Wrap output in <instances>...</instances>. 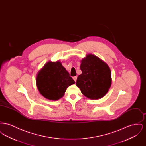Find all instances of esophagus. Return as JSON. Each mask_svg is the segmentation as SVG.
I'll use <instances>...</instances> for the list:
<instances>
[{
    "label": "esophagus",
    "mask_w": 146,
    "mask_h": 146,
    "mask_svg": "<svg viewBox=\"0 0 146 146\" xmlns=\"http://www.w3.org/2000/svg\"><path fill=\"white\" fill-rule=\"evenodd\" d=\"M73 79H74V81H75V82H76V79H77V76H74V77H73Z\"/></svg>",
    "instance_id": "1"
}]
</instances>
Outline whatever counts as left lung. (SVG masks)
Returning <instances> with one entry per match:
<instances>
[{"mask_svg":"<svg viewBox=\"0 0 146 146\" xmlns=\"http://www.w3.org/2000/svg\"><path fill=\"white\" fill-rule=\"evenodd\" d=\"M82 73L78 76L76 85L85 96L92 100L104 97L111 84L110 68L96 56L89 54L81 61Z\"/></svg>","mask_w":146,"mask_h":146,"instance_id":"obj_1","label":"left lung"}]
</instances>
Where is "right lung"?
Instances as JSON below:
<instances>
[{"mask_svg":"<svg viewBox=\"0 0 146 146\" xmlns=\"http://www.w3.org/2000/svg\"><path fill=\"white\" fill-rule=\"evenodd\" d=\"M75 83L60 61L46 63L37 74L36 84L42 95L50 100L63 97L66 89Z\"/></svg>","mask_w":146,"mask_h":146,"instance_id":"1","label":"right lung"}]
</instances>
